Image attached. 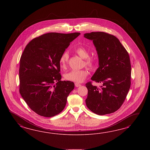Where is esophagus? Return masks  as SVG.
Instances as JSON below:
<instances>
[{
	"label": "esophagus",
	"instance_id": "1",
	"mask_svg": "<svg viewBox=\"0 0 150 150\" xmlns=\"http://www.w3.org/2000/svg\"><path fill=\"white\" fill-rule=\"evenodd\" d=\"M75 86L76 87H79L81 86V84H80V83H75Z\"/></svg>",
	"mask_w": 150,
	"mask_h": 150
}]
</instances>
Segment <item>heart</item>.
<instances>
[{"label": "heart", "instance_id": "1", "mask_svg": "<svg viewBox=\"0 0 150 150\" xmlns=\"http://www.w3.org/2000/svg\"><path fill=\"white\" fill-rule=\"evenodd\" d=\"M74 52L79 57L84 59V64L89 68H92L95 64V60L89 57V52L84 46H79L75 49ZM69 60V54L68 52H64L59 58V64L61 68H65L67 67ZM88 70L86 69L81 70H72L68 73H66L64 77L66 80L71 81L81 82L83 81L88 75Z\"/></svg>", "mask_w": 150, "mask_h": 150}]
</instances>
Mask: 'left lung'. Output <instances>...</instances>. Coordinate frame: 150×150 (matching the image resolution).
I'll list each match as a JSON object with an SVG mask.
<instances>
[{"label": "left lung", "mask_w": 150, "mask_h": 150, "mask_svg": "<svg viewBox=\"0 0 150 150\" xmlns=\"http://www.w3.org/2000/svg\"><path fill=\"white\" fill-rule=\"evenodd\" d=\"M97 51L99 67L91 77L102 85L97 87L88 82L86 104L98 115L112 113L120 108L131 85V64L126 49L115 36L104 32L85 33Z\"/></svg>", "instance_id": "8db88e82"}]
</instances>
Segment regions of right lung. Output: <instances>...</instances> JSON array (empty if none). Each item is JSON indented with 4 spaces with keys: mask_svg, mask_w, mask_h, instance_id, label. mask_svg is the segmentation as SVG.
Masks as SVG:
<instances>
[{
    "mask_svg": "<svg viewBox=\"0 0 150 150\" xmlns=\"http://www.w3.org/2000/svg\"><path fill=\"white\" fill-rule=\"evenodd\" d=\"M79 32H50L30 41L20 60L19 91L36 113L52 117L65 107L74 83L61 81L59 58Z\"/></svg>",
    "mask_w": 150,
    "mask_h": 150,
    "instance_id": "add662e5",
    "label": "right lung"
}]
</instances>
